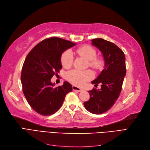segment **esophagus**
Wrapping results in <instances>:
<instances>
[{
  "mask_svg": "<svg viewBox=\"0 0 150 150\" xmlns=\"http://www.w3.org/2000/svg\"><path fill=\"white\" fill-rule=\"evenodd\" d=\"M72 89H73V91H78V92L83 91L82 89H81L80 88L78 87V86H72Z\"/></svg>",
  "mask_w": 150,
  "mask_h": 150,
  "instance_id": "34e87169",
  "label": "esophagus"
}]
</instances>
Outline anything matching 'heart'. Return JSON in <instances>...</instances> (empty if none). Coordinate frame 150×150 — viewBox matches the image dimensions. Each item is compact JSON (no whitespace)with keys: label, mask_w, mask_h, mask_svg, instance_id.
I'll return each instance as SVG.
<instances>
[{"label":"heart","mask_w":150,"mask_h":150,"mask_svg":"<svg viewBox=\"0 0 150 150\" xmlns=\"http://www.w3.org/2000/svg\"><path fill=\"white\" fill-rule=\"evenodd\" d=\"M76 52L80 56L88 61V64L94 69H101L104 65V60L101 57L96 56V51L93 47L88 45L77 48ZM62 66L65 68H69L73 63V56L69 50L62 53L61 57ZM67 80L76 86H81L94 78L93 72L90 70L79 71L74 69L69 71L66 74Z\"/></svg>","instance_id":"b5f03b06"}]
</instances>
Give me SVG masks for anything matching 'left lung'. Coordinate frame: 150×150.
Listing matches in <instances>:
<instances>
[{
  "instance_id": "left-lung-1",
  "label": "left lung",
  "mask_w": 150,
  "mask_h": 150,
  "mask_svg": "<svg viewBox=\"0 0 150 150\" xmlns=\"http://www.w3.org/2000/svg\"><path fill=\"white\" fill-rule=\"evenodd\" d=\"M92 44L103 53L105 65L101 74L92 81L95 85L101 83V88L89 91L90 99L84 106L93 114L101 115L110 110L120 96L126 72L125 56L116 44L103 39H94Z\"/></svg>"
}]
</instances>
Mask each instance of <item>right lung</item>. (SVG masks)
I'll return each instance as SVG.
<instances>
[{
    "mask_svg": "<svg viewBox=\"0 0 150 150\" xmlns=\"http://www.w3.org/2000/svg\"><path fill=\"white\" fill-rule=\"evenodd\" d=\"M75 44L59 38H47L36 45L25 58L21 76L22 91L30 107L40 115L54 114L72 91L67 81L54 88L51 79L62 69V53Z\"/></svg>",
    "mask_w": 150,
    "mask_h": 150,
    "instance_id": "obj_1",
    "label": "right lung"
}]
</instances>
